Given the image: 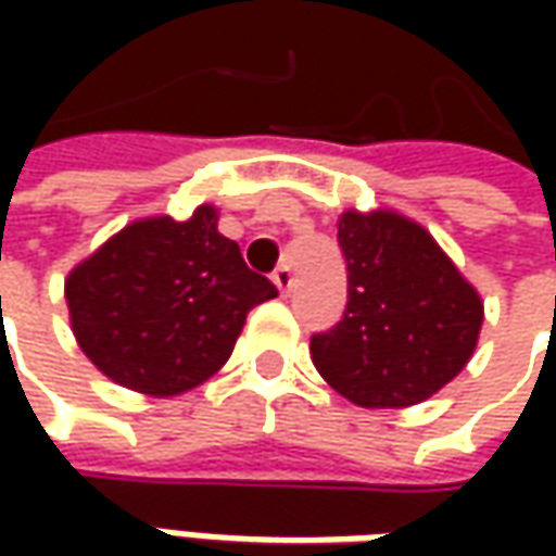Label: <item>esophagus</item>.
<instances>
[{
	"mask_svg": "<svg viewBox=\"0 0 556 556\" xmlns=\"http://www.w3.org/2000/svg\"><path fill=\"white\" fill-rule=\"evenodd\" d=\"M271 281H275V288L281 290L285 296L290 293V288H293V271H290V266H278L275 271H271Z\"/></svg>",
	"mask_w": 556,
	"mask_h": 556,
	"instance_id": "obj_1",
	"label": "esophagus"
}]
</instances>
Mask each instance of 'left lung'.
<instances>
[{
  "label": "left lung",
  "instance_id": "obj_1",
  "mask_svg": "<svg viewBox=\"0 0 556 556\" xmlns=\"http://www.w3.org/2000/svg\"><path fill=\"white\" fill-rule=\"evenodd\" d=\"M346 309L312 333L318 374L362 408H405L442 390L477 350L482 300L427 228L377 210L343 213Z\"/></svg>",
  "mask_w": 556,
  "mask_h": 556
}]
</instances>
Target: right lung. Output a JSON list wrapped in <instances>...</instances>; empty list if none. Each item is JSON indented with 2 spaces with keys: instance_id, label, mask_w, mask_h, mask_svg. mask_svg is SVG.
Segmentation results:
<instances>
[{
  "instance_id": "right-lung-1",
  "label": "right lung",
  "mask_w": 556,
  "mask_h": 556,
  "mask_svg": "<svg viewBox=\"0 0 556 556\" xmlns=\"http://www.w3.org/2000/svg\"><path fill=\"white\" fill-rule=\"evenodd\" d=\"M216 219L210 203L185 223L139 219L71 271L76 343L114 383L148 395L194 390L228 362L247 312L278 296Z\"/></svg>"
}]
</instances>
